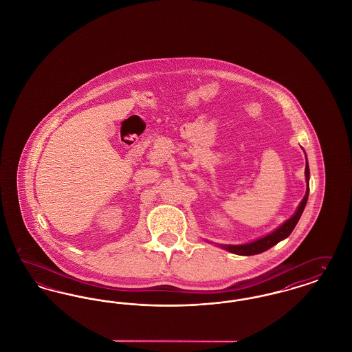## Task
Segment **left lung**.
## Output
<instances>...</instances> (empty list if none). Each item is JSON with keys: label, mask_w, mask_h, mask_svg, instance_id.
<instances>
[{"label": "left lung", "mask_w": 352, "mask_h": 352, "mask_svg": "<svg viewBox=\"0 0 352 352\" xmlns=\"http://www.w3.org/2000/svg\"><path fill=\"white\" fill-rule=\"evenodd\" d=\"M306 157V154H305ZM305 177H306V194L303 197L301 203L298 204V208L296 210L294 215L290 219H287L285 223H283L278 228H276L274 231H272L270 234H265L260 239H256L254 241L247 243V244H239V245H230V244H218L220 248L226 250V251L231 252L234 254H240V256H252V254H258L263 252L268 251L269 248H272L273 245H276L277 243H280L281 240L286 239L289 234H292V231L294 230V227L297 226L298 220L301 218L302 212L305 210V206L307 203L309 198V179H310V170L307 165V160H306V168H305Z\"/></svg>", "instance_id": "8db88e82"}]
</instances>
